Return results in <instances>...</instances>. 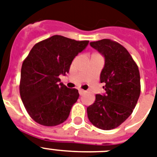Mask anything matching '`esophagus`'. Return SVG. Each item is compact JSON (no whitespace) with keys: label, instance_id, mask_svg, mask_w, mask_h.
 <instances>
[{"label":"esophagus","instance_id":"1","mask_svg":"<svg viewBox=\"0 0 157 157\" xmlns=\"http://www.w3.org/2000/svg\"><path fill=\"white\" fill-rule=\"evenodd\" d=\"M79 94H80V95H83L86 94V91L83 90H79Z\"/></svg>","mask_w":157,"mask_h":157}]
</instances>
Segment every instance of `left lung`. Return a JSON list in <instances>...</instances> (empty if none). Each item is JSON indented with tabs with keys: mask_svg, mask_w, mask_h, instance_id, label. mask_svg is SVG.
Returning <instances> with one entry per match:
<instances>
[{
	"mask_svg": "<svg viewBox=\"0 0 157 157\" xmlns=\"http://www.w3.org/2000/svg\"><path fill=\"white\" fill-rule=\"evenodd\" d=\"M90 45L105 58L100 82L106 92L96 94L87 115L94 126L110 130L121 125L136 106L141 91L139 70L128 50L117 41L103 39Z\"/></svg>",
	"mask_w": 157,
	"mask_h": 157,
	"instance_id": "8db88e82",
	"label": "left lung"
}]
</instances>
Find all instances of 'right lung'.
I'll return each instance as SVG.
<instances>
[{
  "instance_id": "1",
  "label": "right lung",
  "mask_w": 157,
  "mask_h": 157,
  "mask_svg": "<svg viewBox=\"0 0 157 157\" xmlns=\"http://www.w3.org/2000/svg\"><path fill=\"white\" fill-rule=\"evenodd\" d=\"M89 44L59 35L36 43L21 69L19 93L27 112L36 123L55 126L67 119L79 98L76 89L59 84L74 58Z\"/></svg>"
}]
</instances>
